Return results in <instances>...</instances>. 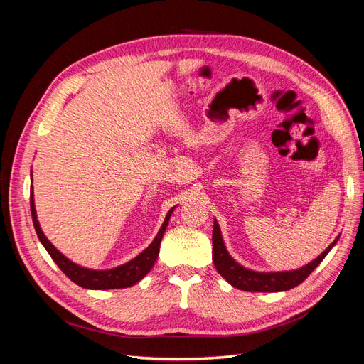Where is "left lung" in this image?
<instances>
[{
  "mask_svg": "<svg viewBox=\"0 0 364 364\" xmlns=\"http://www.w3.org/2000/svg\"><path fill=\"white\" fill-rule=\"evenodd\" d=\"M340 235L329 245L321 255L316 259L310 261L301 269L294 270H282V272H258L252 270L245 266H241L238 261L232 258V255L228 252L222 230L214 218V230H213V261L217 272L222 274L232 287L243 290V291H259V293H277V291H287L294 289L304 282L308 274H310L318 264L323 261L338 241Z\"/></svg>",
  "mask_w": 364,
  "mask_h": 364,
  "instance_id": "8db88e82",
  "label": "left lung"
}]
</instances>
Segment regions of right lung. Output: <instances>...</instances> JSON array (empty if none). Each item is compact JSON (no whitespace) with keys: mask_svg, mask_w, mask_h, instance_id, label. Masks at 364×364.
<instances>
[{"mask_svg":"<svg viewBox=\"0 0 364 364\" xmlns=\"http://www.w3.org/2000/svg\"><path fill=\"white\" fill-rule=\"evenodd\" d=\"M33 173V171H30ZM30 178H33V174H30ZM33 181V179H31ZM173 206L170 211L165 215L164 223L159 229V232L156 234L155 240L142 250L139 255L135 258H132L130 261L121 264V266H117L114 269H107V270H95V269H87L83 266H79L70 258L63 255L58 247L54 246L51 241L43 234V230L39 225L38 214H36V206H35V193H33V185H30V209H31V218H33V225H35L38 238L42 243V246L47 249L50 253V257L53 261L58 264L59 269L67 274V277L77 285H80L83 289L87 290H112V289H127L139 282L146 274L151 270V267L155 266V262L159 255V246H161V240L164 237L165 229L168 226L170 217L174 211Z\"/></svg>","mask_w":364,"mask_h":364,"instance_id":"right-lung-1","label":"right lung"}]
</instances>
